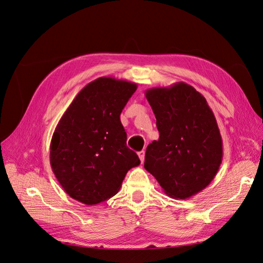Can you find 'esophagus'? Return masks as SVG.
<instances>
[{"label":"esophagus","mask_w":263,"mask_h":263,"mask_svg":"<svg viewBox=\"0 0 263 263\" xmlns=\"http://www.w3.org/2000/svg\"><path fill=\"white\" fill-rule=\"evenodd\" d=\"M138 157H139V159H140L141 163H144V161H145V151H144V150L139 151V153H138Z\"/></svg>","instance_id":"obj_1"}]
</instances>
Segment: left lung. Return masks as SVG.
Instances as JSON below:
<instances>
[{"label": "left lung", "instance_id": "obj_1", "mask_svg": "<svg viewBox=\"0 0 263 263\" xmlns=\"http://www.w3.org/2000/svg\"><path fill=\"white\" fill-rule=\"evenodd\" d=\"M145 95L159 130V139L147 147L145 169L166 195L186 200L219 170L222 140L216 118L206 99L185 82L153 87Z\"/></svg>", "mask_w": 263, "mask_h": 263}]
</instances>
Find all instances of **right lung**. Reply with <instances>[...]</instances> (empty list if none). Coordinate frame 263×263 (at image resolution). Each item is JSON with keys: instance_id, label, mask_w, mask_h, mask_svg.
Masks as SVG:
<instances>
[{"instance_id": "right-lung-1", "label": "right lung", "mask_w": 263, "mask_h": 263, "mask_svg": "<svg viewBox=\"0 0 263 263\" xmlns=\"http://www.w3.org/2000/svg\"><path fill=\"white\" fill-rule=\"evenodd\" d=\"M137 84L112 77L97 79L78 93L55 127L50 165L65 192L85 205L114 196L126 173L140 164L126 146L121 113Z\"/></svg>"}]
</instances>
